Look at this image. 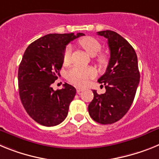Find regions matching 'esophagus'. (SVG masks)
Wrapping results in <instances>:
<instances>
[{"instance_id":"esophagus-1","label":"esophagus","mask_w":159,"mask_h":159,"mask_svg":"<svg viewBox=\"0 0 159 159\" xmlns=\"http://www.w3.org/2000/svg\"><path fill=\"white\" fill-rule=\"evenodd\" d=\"M84 90L83 88H81V87H77V93H80L81 92H82V91Z\"/></svg>"}]
</instances>
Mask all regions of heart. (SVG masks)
<instances>
[{
	"label": "heart",
	"mask_w": 159,
	"mask_h": 159,
	"mask_svg": "<svg viewBox=\"0 0 159 159\" xmlns=\"http://www.w3.org/2000/svg\"><path fill=\"white\" fill-rule=\"evenodd\" d=\"M79 44L83 47L85 50L91 56L96 55V60L100 64H106L107 62V56L104 53H99L102 49V45L99 41L92 37H86L79 41ZM72 48L70 45L66 46L63 54V61L65 63H69L71 60ZM96 72L90 67H83L80 66H74L67 73V78L72 84L75 85H84L89 78L95 77Z\"/></svg>",
	"instance_id": "b5f03b06"
}]
</instances>
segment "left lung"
I'll use <instances>...</instances> for the list:
<instances>
[{
	"label": "left lung",
	"mask_w": 159,
	"mask_h": 159,
	"mask_svg": "<svg viewBox=\"0 0 159 159\" xmlns=\"http://www.w3.org/2000/svg\"><path fill=\"white\" fill-rule=\"evenodd\" d=\"M98 35L108 39L110 58L106 73L98 80L105 85L106 93L98 94L93 90V99L88 110L95 121L106 125L118 121L128 112L134 99L140 73L137 54L125 38L111 30L98 32Z\"/></svg>",
	"instance_id": "left-lung-1"
}]
</instances>
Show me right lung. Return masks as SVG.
Listing matches in <instances>:
<instances>
[{
    "instance_id": "1",
    "label": "right lung",
    "mask_w": 159,
    "mask_h": 159,
    "mask_svg": "<svg viewBox=\"0 0 159 159\" xmlns=\"http://www.w3.org/2000/svg\"><path fill=\"white\" fill-rule=\"evenodd\" d=\"M84 35L47 34L25 51L18 69L19 95L26 112L38 123L53 126L67 117L76 89L65 83L62 89L55 91L51 85L60 74L66 45Z\"/></svg>"
}]
</instances>
